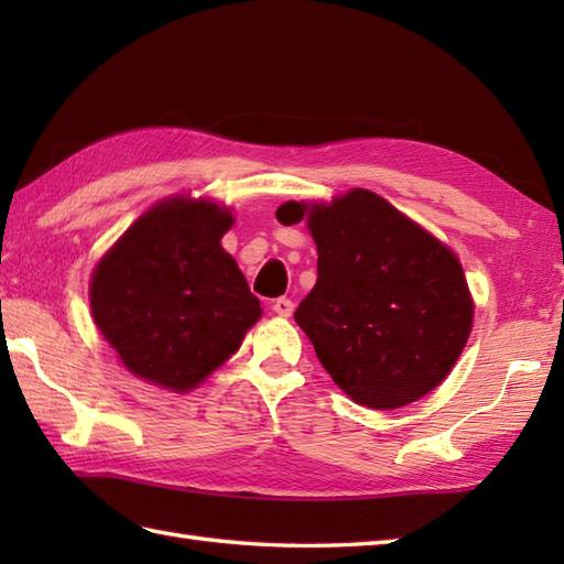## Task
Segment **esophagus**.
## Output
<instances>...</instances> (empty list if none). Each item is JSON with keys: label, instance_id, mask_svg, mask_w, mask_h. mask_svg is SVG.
<instances>
[{"label": "esophagus", "instance_id": "esophagus-1", "mask_svg": "<svg viewBox=\"0 0 564 564\" xmlns=\"http://www.w3.org/2000/svg\"><path fill=\"white\" fill-rule=\"evenodd\" d=\"M293 301H289V297H279V301H273V313L281 315V317H291L293 315Z\"/></svg>", "mask_w": 564, "mask_h": 564}]
</instances>
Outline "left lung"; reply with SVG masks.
Instances as JSON below:
<instances>
[{
    "label": "left lung",
    "mask_w": 564,
    "mask_h": 564,
    "mask_svg": "<svg viewBox=\"0 0 564 564\" xmlns=\"http://www.w3.org/2000/svg\"><path fill=\"white\" fill-rule=\"evenodd\" d=\"M275 218H307L317 245V283L295 322L332 380L373 410L441 386L475 310L453 249L366 188L332 203L289 200Z\"/></svg>",
    "instance_id": "obj_1"
}]
</instances>
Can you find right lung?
Segmentation results:
<instances>
[{
	"mask_svg": "<svg viewBox=\"0 0 564 564\" xmlns=\"http://www.w3.org/2000/svg\"><path fill=\"white\" fill-rule=\"evenodd\" d=\"M232 213L206 198L152 206L91 273V315L130 373L174 392L206 380L261 317L220 239Z\"/></svg>",
	"mask_w": 564,
	"mask_h": 564,
	"instance_id": "obj_1",
	"label": "right lung"
}]
</instances>
